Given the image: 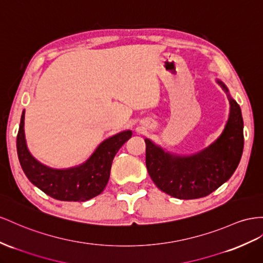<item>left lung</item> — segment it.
Wrapping results in <instances>:
<instances>
[{
  "label": "left lung",
  "instance_id": "left-lung-1",
  "mask_svg": "<svg viewBox=\"0 0 263 263\" xmlns=\"http://www.w3.org/2000/svg\"><path fill=\"white\" fill-rule=\"evenodd\" d=\"M228 94L230 114L222 134L210 146L194 155L165 152L146 138V166L152 180L161 191L178 199H197L210 195L237 169L243 151V120L241 109Z\"/></svg>",
  "mask_w": 263,
  "mask_h": 263
}]
</instances>
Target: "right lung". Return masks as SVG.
<instances>
[{"label": "right lung", "mask_w": 263, "mask_h": 263, "mask_svg": "<svg viewBox=\"0 0 263 263\" xmlns=\"http://www.w3.org/2000/svg\"><path fill=\"white\" fill-rule=\"evenodd\" d=\"M25 110L21 116L16 138L17 156L24 174L34 186L54 199L86 201L103 193L108 182L115 155L132 137V130L118 133L98 145L90 157L80 166L54 169L35 159L26 146L24 134Z\"/></svg>", "instance_id": "add662e5"}]
</instances>
